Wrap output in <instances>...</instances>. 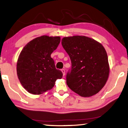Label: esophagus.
I'll return each instance as SVG.
<instances>
[{
	"label": "esophagus",
	"mask_w": 128,
	"mask_h": 128,
	"mask_svg": "<svg viewBox=\"0 0 128 128\" xmlns=\"http://www.w3.org/2000/svg\"><path fill=\"white\" fill-rule=\"evenodd\" d=\"M61 71L63 73V75L64 76V75H65V70H64V69H62Z\"/></svg>",
	"instance_id": "esophagus-1"
}]
</instances>
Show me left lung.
<instances>
[{"label": "left lung", "mask_w": 128, "mask_h": 128, "mask_svg": "<svg viewBox=\"0 0 128 128\" xmlns=\"http://www.w3.org/2000/svg\"><path fill=\"white\" fill-rule=\"evenodd\" d=\"M61 42L72 62V68L66 75L68 87L83 97L99 92L110 72L104 48L95 40L81 36L64 37Z\"/></svg>", "instance_id": "obj_1"}]
</instances>
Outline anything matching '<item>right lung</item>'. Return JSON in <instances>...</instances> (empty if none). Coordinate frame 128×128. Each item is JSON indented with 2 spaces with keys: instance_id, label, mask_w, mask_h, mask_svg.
I'll list each match as a JSON object with an SVG mask.
<instances>
[{
  "instance_id": "1",
  "label": "right lung",
  "mask_w": 128,
  "mask_h": 128,
  "mask_svg": "<svg viewBox=\"0 0 128 128\" xmlns=\"http://www.w3.org/2000/svg\"><path fill=\"white\" fill-rule=\"evenodd\" d=\"M60 41V37L42 36L30 41L21 52L17 63V74L28 92L40 95L51 90L56 79L62 78V72L56 68L51 58Z\"/></svg>"
}]
</instances>
